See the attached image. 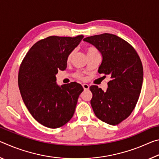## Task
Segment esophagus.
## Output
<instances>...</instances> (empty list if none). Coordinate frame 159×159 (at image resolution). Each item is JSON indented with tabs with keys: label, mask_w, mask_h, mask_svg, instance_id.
I'll list each match as a JSON object with an SVG mask.
<instances>
[{
	"label": "esophagus",
	"mask_w": 159,
	"mask_h": 159,
	"mask_svg": "<svg viewBox=\"0 0 159 159\" xmlns=\"http://www.w3.org/2000/svg\"><path fill=\"white\" fill-rule=\"evenodd\" d=\"M83 85V89H84L85 90H88L89 89V85H88V84H83L82 85Z\"/></svg>",
	"instance_id": "1"
}]
</instances>
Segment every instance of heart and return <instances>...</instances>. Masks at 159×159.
<instances>
[{
	"label": "heart",
	"mask_w": 159,
	"mask_h": 159,
	"mask_svg": "<svg viewBox=\"0 0 159 159\" xmlns=\"http://www.w3.org/2000/svg\"><path fill=\"white\" fill-rule=\"evenodd\" d=\"M96 51H98V50H97L95 48H91V47L88 48V49H87L88 54L91 53V52H96ZM74 53V50L71 51V52H70L69 53V55H68V56H67V57H66L67 62H69V61H71V59H72V57H73ZM74 76H75V77L77 78V79H80V80H83V79H84V76H83V74L80 73V72H79V71H78V72H76V73H75L74 74Z\"/></svg>",
	"instance_id": "heart-1"
}]
</instances>
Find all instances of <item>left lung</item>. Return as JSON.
<instances>
[{
    "label": "left lung",
    "instance_id": "obj_1",
    "mask_svg": "<svg viewBox=\"0 0 159 159\" xmlns=\"http://www.w3.org/2000/svg\"><path fill=\"white\" fill-rule=\"evenodd\" d=\"M102 53L98 72L109 75L108 88L104 92L98 85H91L90 104L99 119L109 125L119 124L135 107L143 82V66L132 45L121 38L111 34L86 37Z\"/></svg>",
    "mask_w": 159,
    "mask_h": 159
}]
</instances>
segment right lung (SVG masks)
Masks as SVG:
<instances>
[{
	"mask_svg": "<svg viewBox=\"0 0 159 159\" xmlns=\"http://www.w3.org/2000/svg\"><path fill=\"white\" fill-rule=\"evenodd\" d=\"M83 38L48 36L36 42L20 64L18 85L32 116L50 128H60L74 114L82 85L71 82L60 86L55 75L66 68V57Z\"/></svg>",
	"mask_w": 159,
	"mask_h": 159,
	"instance_id": "right-lung-1",
	"label": "right lung"
}]
</instances>
